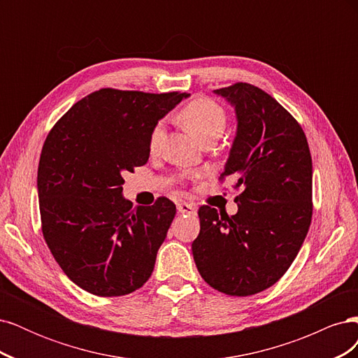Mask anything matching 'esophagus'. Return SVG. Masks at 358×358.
<instances>
[{"label": "esophagus", "mask_w": 358, "mask_h": 358, "mask_svg": "<svg viewBox=\"0 0 358 358\" xmlns=\"http://www.w3.org/2000/svg\"><path fill=\"white\" fill-rule=\"evenodd\" d=\"M178 212L179 213H187V215H196L197 209H196V206H194V204L182 201V203H178Z\"/></svg>", "instance_id": "esophagus-1"}]
</instances>
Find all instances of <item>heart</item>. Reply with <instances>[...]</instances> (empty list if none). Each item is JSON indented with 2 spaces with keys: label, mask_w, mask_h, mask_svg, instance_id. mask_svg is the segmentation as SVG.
<instances>
[{
  "label": "heart",
  "mask_w": 358,
  "mask_h": 358,
  "mask_svg": "<svg viewBox=\"0 0 358 358\" xmlns=\"http://www.w3.org/2000/svg\"><path fill=\"white\" fill-rule=\"evenodd\" d=\"M178 119L200 142L206 138H218L227 125L225 110L208 96H197L187 103L179 110ZM162 136H164V127L157 124L149 134V149L152 152L158 149Z\"/></svg>",
  "instance_id": "heart-1"
}]
</instances>
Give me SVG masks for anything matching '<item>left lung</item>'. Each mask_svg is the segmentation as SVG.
Masks as SVG:
<instances>
[{
	"mask_svg": "<svg viewBox=\"0 0 358 358\" xmlns=\"http://www.w3.org/2000/svg\"><path fill=\"white\" fill-rule=\"evenodd\" d=\"M215 94L236 110L220 179H234L239 210L201 206L192 255L212 288L245 297L276 284L300 251L312 220V158L300 124L272 95L243 82Z\"/></svg>",
	"mask_w": 358,
	"mask_h": 358,
	"instance_id": "left-lung-1",
	"label": "left lung"
}]
</instances>
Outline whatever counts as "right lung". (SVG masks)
Instances as JSON below:
<instances>
[{
	"label": "right lung",
	"instance_id": "1",
	"mask_svg": "<svg viewBox=\"0 0 358 358\" xmlns=\"http://www.w3.org/2000/svg\"><path fill=\"white\" fill-rule=\"evenodd\" d=\"M188 95L103 88L46 137L37 171L43 237L64 273L94 296L129 294L152 275L176 206L159 197L134 208L122 175L146 164L152 128Z\"/></svg>",
	"mask_w": 358,
	"mask_h": 358
}]
</instances>
